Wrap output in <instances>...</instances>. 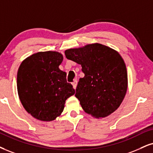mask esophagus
I'll use <instances>...</instances> for the list:
<instances>
[{
	"instance_id": "obj_1",
	"label": "esophagus",
	"mask_w": 153,
	"mask_h": 153,
	"mask_svg": "<svg viewBox=\"0 0 153 153\" xmlns=\"http://www.w3.org/2000/svg\"><path fill=\"white\" fill-rule=\"evenodd\" d=\"M72 86H73V88H74V89H76V86H77V80L76 79L74 81V82L72 83Z\"/></svg>"
}]
</instances>
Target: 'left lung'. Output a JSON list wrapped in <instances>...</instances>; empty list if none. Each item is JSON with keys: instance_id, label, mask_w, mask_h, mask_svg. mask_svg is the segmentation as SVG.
<instances>
[{"instance_id": "1", "label": "left lung", "mask_w": 153, "mask_h": 153, "mask_svg": "<svg viewBox=\"0 0 153 153\" xmlns=\"http://www.w3.org/2000/svg\"><path fill=\"white\" fill-rule=\"evenodd\" d=\"M65 53L68 59L81 65L84 73L75 94L83 110L97 118L114 113L128 88L127 69L120 54L99 43L69 49Z\"/></svg>"}]
</instances>
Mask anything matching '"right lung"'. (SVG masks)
<instances>
[{
    "mask_svg": "<svg viewBox=\"0 0 153 153\" xmlns=\"http://www.w3.org/2000/svg\"><path fill=\"white\" fill-rule=\"evenodd\" d=\"M63 55L55 51L39 52L22 62L17 88L26 111L37 120L52 121L62 114L65 101L75 94L59 66Z\"/></svg>",
    "mask_w": 153,
    "mask_h": 153,
    "instance_id": "1",
    "label": "right lung"
}]
</instances>
